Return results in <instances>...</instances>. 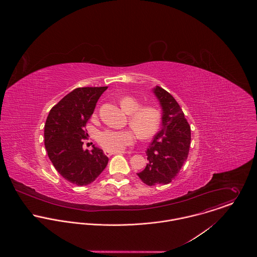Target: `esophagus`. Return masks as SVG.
<instances>
[{
	"instance_id": "obj_1",
	"label": "esophagus",
	"mask_w": 257,
	"mask_h": 257,
	"mask_svg": "<svg viewBox=\"0 0 257 257\" xmlns=\"http://www.w3.org/2000/svg\"><path fill=\"white\" fill-rule=\"evenodd\" d=\"M120 153H123L121 151H118V152H112V151H105V154L107 156H110V155H114V154H120Z\"/></svg>"
}]
</instances>
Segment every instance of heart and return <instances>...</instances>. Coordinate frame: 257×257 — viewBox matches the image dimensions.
I'll return each mask as SVG.
<instances>
[{"label": "heart", "instance_id": "b5f03b06", "mask_svg": "<svg viewBox=\"0 0 257 257\" xmlns=\"http://www.w3.org/2000/svg\"><path fill=\"white\" fill-rule=\"evenodd\" d=\"M120 107L128 115V123L133 128L121 131L104 130L97 136V141L107 151L118 152L135 144L137 135L142 140L152 138L161 125V112L151 105L142 106L135 97L125 96L119 100Z\"/></svg>", "mask_w": 257, "mask_h": 257}]
</instances>
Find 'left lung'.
<instances>
[{
  "instance_id": "obj_1",
  "label": "left lung",
  "mask_w": 257,
  "mask_h": 257,
  "mask_svg": "<svg viewBox=\"0 0 257 257\" xmlns=\"http://www.w3.org/2000/svg\"><path fill=\"white\" fill-rule=\"evenodd\" d=\"M153 93L163 110L162 128L147 148V167L138 173L148 186L170 183L187 160L191 144V128L179 104L159 86Z\"/></svg>"
}]
</instances>
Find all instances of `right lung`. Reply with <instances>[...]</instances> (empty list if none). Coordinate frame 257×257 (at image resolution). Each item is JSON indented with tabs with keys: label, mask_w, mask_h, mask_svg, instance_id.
Wrapping results in <instances>:
<instances>
[{
	"label": "right lung",
	"mask_w": 257,
	"mask_h": 257,
	"mask_svg": "<svg viewBox=\"0 0 257 257\" xmlns=\"http://www.w3.org/2000/svg\"><path fill=\"white\" fill-rule=\"evenodd\" d=\"M108 87L77 88L49 111L44 125V146L59 174L68 182L85 186L92 183L106 168L109 158L93 146L84 150L86 123Z\"/></svg>",
	"instance_id": "add662e5"
}]
</instances>
